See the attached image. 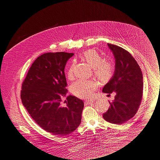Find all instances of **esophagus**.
Returning <instances> with one entry per match:
<instances>
[{"mask_svg": "<svg viewBox=\"0 0 160 160\" xmlns=\"http://www.w3.org/2000/svg\"><path fill=\"white\" fill-rule=\"evenodd\" d=\"M94 102L93 100H85V104L86 105H88V104H91L92 103H94Z\"/></svg>", "mask_w": 160, "mask_h": 160, "instance_id": "34e87169", "label": "esophagus"}]
</instances>
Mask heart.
I'll use <instances>...</instances> for the list:
<instances>
[{"instance_id":"obj_1","label":"heart","mask_w":160,"mask_h":160,"mask_svg":"<svg viewBox=\"0 0 160 160\" xmlns=\"http://www.w3.org/2000/svg\"><path fill=\"white\" fill-rule=\"evenodd\" d=\"M83 59L93 69L94 75L102 81H107L112 76L114 66L108 60H102V58L99 53L94 49H89L82 55ZM74 62L69 68L67 76L69 78L73 77ZM97 84L92 80L80 79L74 82L71 88V92L77 97L81 98H89L92 97Z\"/></svg>"}]
</instances>
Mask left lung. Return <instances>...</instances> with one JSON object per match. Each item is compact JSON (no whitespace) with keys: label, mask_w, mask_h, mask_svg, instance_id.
Masks as SVG:
<instances>
[{"label":"left lung","mask_w":160,"mask_h":160,"mask_svg":"<svg viewBox=\"0 0 160 160\" xmlns=\"http://www.w3.org/2000/svg\"><path fill=\"white\" fill-rule=\"evenodd\" d=\"M115 58V69L111 79L105 85V93L116 92L108 111L103 114L105 120L122 124L136 114L143 96V74L137 62L122 48L108 44Z\"/></svg>","instance_id":"8db88e82"}]
</instances>
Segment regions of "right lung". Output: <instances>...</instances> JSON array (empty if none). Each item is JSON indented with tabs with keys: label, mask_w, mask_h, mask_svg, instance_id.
I'll use <instances>...</instances> for the list:
<instances>
[{
	"label": "right lung",
	"mask_w": 160,
	"mask_h": 160,
	"mask_svg": "<svg viewBox=\"0 0 160 160\" xmlns=\"http://www.w3.org/2000/svg\"><path fill=\"white\" fill-rule=\"evenodd\" d=\"M74 55L66 52H46L32 65L22 85L23 105L35 122L47 132L66 136L80 125L83 102L74 96L67 97L64 69Z\"/></svg>",
	"instance_id": "obj_1"
}]
</instances>
